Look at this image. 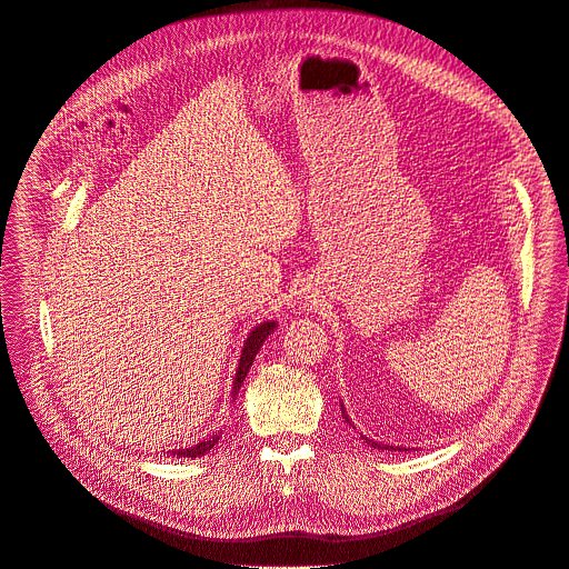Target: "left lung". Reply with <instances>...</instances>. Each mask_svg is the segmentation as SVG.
Segmentation results:
<instances>
[{
	"mask_svg": "<svg viewBox=\"0 0 569 569\" xmlns=\"http://www.w3.org/2000/svg\"><path fill=\"white\" fill-rule=\"evenodd\" d=\"M340 412H343L346 421H350V419H348V412H346V408H343V403H340ZM350 426H352V423H350ZM366 441H368L372 448H388V446H383V443H377L375 439H368V437H366ZM399 450H401V448H399Z\"/></svg>",
	"mask_w": 569,
	"mask_h": 569,
	"instance_id": "8db88e82",
	"label": "left lung"
}]
</instances>
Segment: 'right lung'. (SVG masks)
<instances>
[{
	"label": "right lung",
	"mask_w": 569,
	"mask_h": 569,
	"mask_svg": "<svg viewBox=\"0 0 569 569\" xmlns=\"http://www.w3.org/2000/svg\"><path fill=\"white\" fill-rule=\"evenodd\" d=\"M273 329H276V322H262V325H258V327L249 333L247 343H244V350H242V357H240V368H238V375H236L233 392H238V390L242 388V383H244V379H247V375H249V370H251V366H253L256 355L260 352L262 343H264L267 336H269ZM217 439H219V437L203 439V441H201V443H197V446L179 448V450H174V452H177L179 458H199V456H203L206 450H210V448L217 443Z\"/></svg>",
	"instance_id": "add662e5"
}]
</instances>
